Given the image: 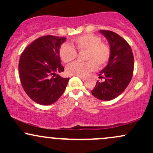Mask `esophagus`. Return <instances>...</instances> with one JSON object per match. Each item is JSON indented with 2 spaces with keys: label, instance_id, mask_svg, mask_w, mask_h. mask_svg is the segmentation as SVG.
Returning <instances> with one entry per match:
<instances>
[{
  "label": "esophagus",
  "instance_id": "34e87169",
  "mask_svg": "<svg viewBox=\"0 0 153 153\" xmlns=\"http://www.w3.org/2000/svg\"><path fill=\"white\" fill-rule=\"evenodd\" d=\"M79 78H80V79H81V80H85V77H82V76H80V75H79Z\"/></svg>",
  "mask_w": 153,
  "mask_h": 153
}]
</instances>
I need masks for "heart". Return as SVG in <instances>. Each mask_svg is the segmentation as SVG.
<instances>
[{"mask_svg": "<svg viewBox=\"0 0 153 153\" xmlns=\"http://www.w3.org/2000/svg\"><path fill=\"white\" fill-rule=\"evenodd\" d=\"M79 52L85 51V62H73L66 68V73L71 75H85L96 71L97 65L103 68L108 63L111 57V48L103 42L99 36L93 34L80 35L73 40ZM69 44L65 43L59 48V56L65 63L71 62L76 58L77 51Z\"/></svg>", "mask_w": 153, "mask_h": 153, "instance_id": "heart-1", "label": "heart"}]
</instances>
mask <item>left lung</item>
I'll return each instance as SVG.
<instances>
[{"mask_svg":"<svg viewBox=\"0 0 153 153\" xmlns=\"http://www.w3.org/2000/svg\"><path fill=\"white\" fill-rule=\"evenodd\" d=\"M110 45L111 57L107 65L99 73V78L91 91L93 96L103 101H110L126 89L132 78L134 56L131 47L117 33L101 30Z\"/></svg>","mask_w":153,"mask_h":153,"instance_id":"obj_1","label":"left lung"}]
</instances>
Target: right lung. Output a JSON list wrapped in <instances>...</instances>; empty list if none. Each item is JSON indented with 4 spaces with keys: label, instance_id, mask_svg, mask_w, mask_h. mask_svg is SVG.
<instances>
[{
    "label": "right lung",
    "instance_id": "add662e5",
    "mask_svg": "<svg viewBox=\"0 0 153 153\" xmlns=\"http://www.w3.org/2000/svg\"><path fill=\"white\" fill-rule=\"evenodd\" d=\"M66 38L47 35L28 45L21 54L19 71L26 94L34 102L50 105L65 90L69 78L57 73L64 71L59 59V48Z\"/></svg>",
    "mask_w": 153,
    "mask_h": 153
}]
</instances>
